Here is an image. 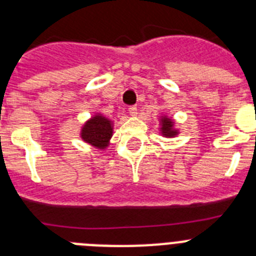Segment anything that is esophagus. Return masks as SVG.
I'll list each match as a JSON object with an SVG mask.
<instances>
[{
  "instance_id": "esophagus-1",
  "label": "esophagus",
  "mask_w": 256,
  "mask_h": 256,
  "mask_svg": "<svg viewBox=\"0 0 256 256\" xmlns=\"http://www.w3.org/2000/svg\"><path fill=\"white\" fill-rule=\"evenodd\" d=\"M128 112H130V114L133 115V116H136V115L138 114V112H137V106H130Z\"/></svg>"
}]
</instances>
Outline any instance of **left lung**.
Masks as SVG:
<instances>
[{"mask_svg":"<svg viewBox=\"0 0 256 256\" xmlns=\"http://www.w3.org/2000/svg\"><path fill=\"white\" fill-rule=\"evenodd\" d=\"M160 122H162V128H160V130H162V136H165V137H176L178 134V130L174 128V122L172 119H169L166 116H162L160 119Z\"/></svg>","mask_w":256,"mask_h":256,"instance_id":"8db88e82","label":"left lung"}]
</instances>
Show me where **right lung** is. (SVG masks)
<instances>
[{"mask_svg": "<svg viewBox=\"0 0 256 256\" xmlns=\"http://www.w3.org/2000/svg\"><path fill=\"white\" fill-rule=\"evenodd\" d=\"M112 136V123L100 114L92 116L80 130V137L84 142L97 148H106Z\"/></svg>", "mask_w": 256, "mask_h": 256, "instance_id": "obj_1", "label": "right lung"}]
</instances>
